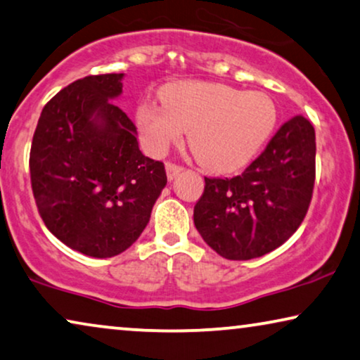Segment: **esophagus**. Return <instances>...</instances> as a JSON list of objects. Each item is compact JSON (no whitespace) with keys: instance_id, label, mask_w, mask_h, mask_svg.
I'll list each match as a JSON object with an SVG mask.
<instances>
[{"instance_id":"1","label":"esophagus","mask_w":360,"mask_h":360,"mask_svg":"<svg viewBox=\"0 0 360 360\" xmlns=\"http://www.w3.org/2000/svg\"><path fill=\"white\" fill-rule=\"evenodd\" d=\"M165 170H167L169 180H174L175 176L179 175L181 170H184V167H181V165H179V164H175V162H167V164H165Z\"/></svg>"}]
</instances>
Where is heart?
Returning a JSON list of instances; mask_svg holds the SVG:
<instances>
[{"instance_id":"b5f03b06","label":"heart","mask_w":360,"mask_h":360,"mask_svg":"<svg viewBox=\"0 0 360 360\" xmlns=\"http://www.w3.org/2000/svg\"><path fill=\"white\" fill-rule=\"evenodd\" d=\"M159 96L162 105L144 102L136 112L146 148L162 154L188 129L193 155L212 172H233L248 164L278 122V108L266 94L221 82H172Z\"/></svg>"}]
</instances>
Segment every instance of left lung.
Returning a JSON list of instances; mask_svg holds the SVG:
<instances>
[{"label":"left lung","instance_id":"left-lung-1","mask_svg":"<svg viewBox=\"0 0 360 360\" xmlns=\"http://www.w3.org/2000/svg\"><path fill=\"white\" fill-rule=\"evenodd\" d=\"M315 153L314 127L295 115L242 175L205 176V191L193 210L202 240L227 259L258 258L281 247L309 211Z\"/></svg>","mask_w":360,"mask_h":360}]
</instances>
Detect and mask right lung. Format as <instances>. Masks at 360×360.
<instances>
[{
  "label": "right lung",
  "mask_w": 360,
  "mask_h": 360,
  "mask_svg": "<svg viewBox=\"0 0 360 360\" xmlns=\"http://www.w3.org/2000/svg\"><path fill=\"white\" fill-rule=\"evenodd\" d=\"M123 72L77 79L51 97L30 146L39 214L58 240L110 258L138 240L167 184L160 160L139 150L136 127L112 98Z\"/></svg>",
  "instance_id": "add662e5"
}]
</instances>
